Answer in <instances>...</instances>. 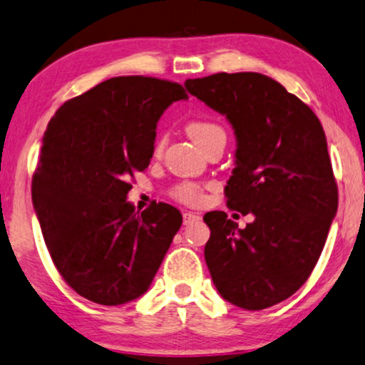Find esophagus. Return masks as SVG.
<instances>
[{
    "mask_svg": "<svg viewBox=\"0 0 365 365\" xmlns=\"http://www.w3.org/2000/svg\"><path fill=\"white\" fill-rule=\"evenodd\" d=\"M198 220H200V215H198V213H195V212H185V213H183V223H185V225H190V223H195Z\"/></svg>",
    "mask_w": 365,
    "mask_h": 365,
    "instance_id": "1",
    "label": "esophagus"
}]
</instances>
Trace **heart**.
<instances>
[{"label":"heart","instance_id":"1","mask_svg":"<svg viewBox=\"0 0 365 365\" xmlns=\"http://www.w3.org/2000/svg\"><path fill=\"white\" fill-rule=\"evenodd\" d=\"M187 133L200 148H205L207 145L215 142L217 138H227L225 130L218 123H215V121L210 120H192L187 125ZM163 140H160L157 147H155V152L158 153L163 148ZM172 197L185 203H198L202 200V187L193 182L178 183V185L172 188Z\"/></svg>","mask_w":365,"mask_h":365}]
</instances>
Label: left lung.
<instances>
[{
  "label": "left lung",
  "instance_id": "1",
  "mask_svg": "<svg viewBox=\"0 0 365 365\" xmlns=\"http://www.w3.org/2000/svg\"><path fill=\"white\" fill-rule=\"evenodd\" d=\"M185 86L233 126L237 152L227 205L254 215L239 228L225 212L205 213L212 280L237 307H272L312 274L337 213L324 128L302 100L260 73H217Z\"/></svg>",
  "mask_w": 365,
  "mask_h": 365
}]
</instances>
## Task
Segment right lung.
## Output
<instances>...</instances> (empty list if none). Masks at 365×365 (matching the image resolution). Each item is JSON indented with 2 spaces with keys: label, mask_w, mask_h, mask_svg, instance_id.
Masks as SVG:
<instances>
[{
  "label": "right lung",
  "mask_w": 365,
  "mask_h": 365,
  "mask_svg": "<svg viewBox=\"0 0 365 365\" xmlns=\"http://www.w3.org/2000/svg\"><path fill=\"white\" fill-rule=\"evenodd\" d=\"M182 85L115 76L63 103L48 123L31 198L51 260L70 287L101 305L147 292L182 213L126 202L130 178L153 155L157 121Z\"/></svg>",
  "instance_id": "right-lung-1"
}]
</instances>
